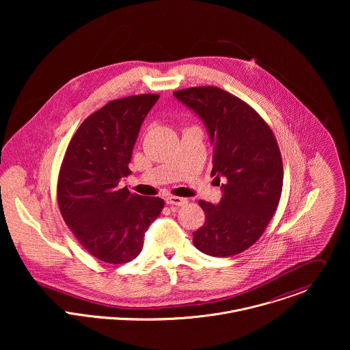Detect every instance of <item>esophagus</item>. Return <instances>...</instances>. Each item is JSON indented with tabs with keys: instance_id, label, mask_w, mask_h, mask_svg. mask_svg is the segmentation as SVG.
Here are the masks:
<instances>
[{
	"instance_id": "esophagus-1",
	"label": "esophagus",
	"mask_w": 350,
	"mask_h": 350,
	"mask_svg": "<svg viewBox=\"0 0 350 350\" xmlns=\"http://www.w3.org/2000/svg\"><path fill=\"white\" fill-rule=\"evenodd\" d=\"M165 202L168 204H174V206H183L187 203V200L180 198V197H168V198H165Z\"/></svg>"
}]
</instances>
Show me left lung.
I'll return each instance as SVG.
<instances>
[{"instance_id": "left-lung-1", "label": "left lung", "mask_w": 350, "mask_h": 350, "mask_svg": "<svg viewBox=\"0 0 350 350\" xmlns=\"http://www.w3.org/2000/svg\"><path fill=\"white\" fill-rule=\"evenodd\" d=\"M204 122L213 144L211 175L222 185L217 206L200 200L204 224L193 233L200 252L229 257L250 248L272 219L283 189L275 135L247 102L215 86L174 92Z\"/></svg>"}]
</instances>
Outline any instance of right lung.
Returning a JSON list of instances; mask_svg holds the SVG:
<instances>
[{"label":"right lung","instance_id":"right-lung-1","mask_svg":"<svg viewBox=\"0 0 350 350\" xmlns=\"http://www.w3.org/2000/svg\"><path fill=\"white\" fill-rule=\"evenodd\" d=\"M159 94H139L107 102L77 129L57 176V204L79 244L103 262L136 258L144 234L164 200L142 197L118 183L129 163L140 126Z\"/></svg>","mask_w":350,"mask_h":350}]
</instances>
